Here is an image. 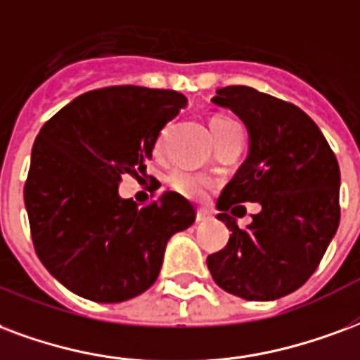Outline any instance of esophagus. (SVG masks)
I'll use <instances>...</instances> for the list:
<instances>
[{
  "label": "esophagus",
  "instance_id": "1",
  "mask_svg": "<svg viewBox=\"0 0 360 360\" xmlns=\"http://www.w3.org/2000/svg\"><path fill=\"white\" fill-rule=\"evenodd\" d=\"M210 219H212V214L206 212V210H198V212H196V221H198V223H204V221Z\"/></svg>",
  "mask_w": 360,
  "mask_h": 360
}]
</instances>
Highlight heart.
Listing matches in <instances>:
<instances>
[{"label": "heart", "mask_w": 360, "mask_h": 360, "mask_svg": "<svg viewBox=\"0 0 360 360\" xmlns=\"http://www.w3.org/2000/svg\"><path fill=\"white\" fill-rule=\"evenodd\" d=\"M231 124V120L227 118H214L212 120V131L214 129H219V127ZM167 185L175 191V193L183 194L187 198H198L202 194L206 193L207 188L212 187V179L206 173L191 172V169H183V167H177L173 169L169 175H167Z\"/></svg>", "instance_id": "1"}]
</instances>
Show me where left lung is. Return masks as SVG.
Here are the masks:
<instances>
[{"label": "left lung", "instance_id": "8db88e82", "mask_svg": "<svg viewBox=\"0 0 360 360\" xmlns=\"http://www.w3.org/2000/svg\"><path fill=\"white\" fill-rule=\"evenodd\" d=\"M212 103L244 122L250 146L217 200V219L233 234L221 252L207 255V269L229 294L250 302L278 300L305 284L336 234L338 160L315 122L286 101L229 85ZM242 201L262 204L246 229L226 214Z\"/></svg>", "mask_w": 360, "mask_h": 360}]
</instances>
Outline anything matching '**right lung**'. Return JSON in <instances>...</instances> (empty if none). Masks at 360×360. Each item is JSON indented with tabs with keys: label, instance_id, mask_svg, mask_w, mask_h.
<instances>
[{
	"label": "right lung",
	"instance_id": "obj_1",
	"mask_svg": "<svg viewBox=\"0 0 360 360\" xmlns=\"http://www.w3.org/2000/svg\"><path fill=\"white\" fill-rule=\"evenodd\" d=\"M185 106L172 89L116 85L79 95L39 129L24 204L36 254L70 292L98 303L143 294L167 240L194 223L193 204L173 191L145 207L118 194Z\"/></svg>",
	"mask_w": 360,
	"mask_h": 360
}]
</instances>
